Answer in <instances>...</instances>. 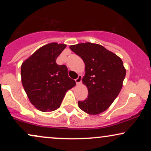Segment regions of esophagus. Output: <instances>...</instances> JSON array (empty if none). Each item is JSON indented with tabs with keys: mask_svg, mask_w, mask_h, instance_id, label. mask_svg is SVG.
Wrapping results in <instances>:
<instances>
[{
	"mask_svg": "<svg viewBox=\"0 0 151 151\" xmlns=\"http://www.w3.org/2000/svg\"><path fill=\"white\" fill-rule=\"evenodd\" d=\"M81 78H82V77H81V75H79V77H78L77 79H75V81H76V83H77V85H78V84H81Z\"/></svg>",
	"mask_w": 151,
	"mask_h": 151,
	"instance_id": "34e87169",
	"label": "esophagus"
}]
</instances>
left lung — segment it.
I'll list each match as a JSON object with an SVG mask.
<instances>
[{
	"label": "left lung",
	"instance_id": "obj_1",
	"mask_svg": "<svg viewBox=\"0 0 151 151\" xmlns=\"http://www.w3.org/2000/svg\"><path fill=\"white\" fill-rule=\"evenodd\" d=\"M70 48L85 65L81 80L88 89V97L78 101V106L87 114L98 115L108 109L120 93L126 72L124 63L101 45L79 43Z\"/></svg>",
	"mask_w": 151,
	"mask_h": 151
}]
</instances>
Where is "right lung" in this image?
I'll return each mask as SVG.
<instances>
[{"label":"right lung","mask_w":151,"mask_h":151,"mask_svg":"<svg viewBox=\"0 0 151 151\" xmlns=\"http://www.w3.org/2000/svg\"><path fill=\"white\" fill-rule=\"evenodd\" d=\"M67 47L51 42L43 45L22 63L21 81L30 103L42 112L56 110L68 90L76 85L65 65L56 60Z\"/></svg>","instance_id":"obj_1"}]
</instances>
